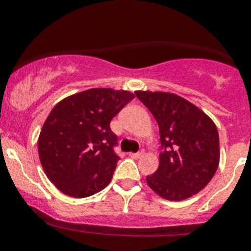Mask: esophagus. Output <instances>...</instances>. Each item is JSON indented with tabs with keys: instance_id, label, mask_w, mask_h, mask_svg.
<instances>
[{
	"instance_id": "esophagus-1",
	"label": "esophagus",
	"mask_w": 251,
	"mask_h": 251,
	"mask_svg": "<svg viewBox=\"0 0 251 251\" xmlns=\"http://www.w3.org/2000/svg\"><path fill=\"white\" fill-rule=\"evenodd\" d=\"M129 156L131 158H135V160H136V158H140L142 156H143V151H142V152H138V153H130Z\"/></svg>"
}]
</instances>
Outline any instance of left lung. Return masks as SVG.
Masks as SVG:
<instances>
[{"label":"left lung","instance_id":"left-lung-1","mask_svg":"<svg viewBox=\"0 0 251 251\" xmlns=\"http://www.w3.org/2000/svg\"><path fill=\"white\" fill-rule=\"evenodd\" d=\"M153 115L160 129L162 152L147 184L158 196L182 201L199 193L219 165V135L209 116L176 94L135 91Z\"/></svg>","mask_w":251,"mask_h":251}]
</instances>
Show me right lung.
Returning <instances> with one entry per match:
<instances>
[{
    "instance_id": "obj_1",
    "label": "right lung",
    "mask_w": 251,
    "mask_h": 251,
    "mask_svg": "<svg viewBox=\"0 0 251 251\" xmlns=\"http://www.w3.org/2000/svg\"><path fill=\"white\" fill-rule=\"evenodd\" d=\"M134 97L126 90L89 89L52 108L38 136V154L60 192L83 199L109 184L120 160L109 122Z\"/></svg>"
}]
</instances>
